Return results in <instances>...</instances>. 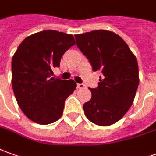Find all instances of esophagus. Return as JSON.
I'll list each match as a JSON object with an SVG mask.
<instances>
[{
    "mask_svg": "<svg viewBox=\"0 0 156 156\" xmlns=\"http://www.w3.org/2000/svg\"><path fill=\"white\" fill-rule=\"evenodd\" d=\"M84 87H85V85L82 84V83H78V84H77V88L82 89V88H84Z\"/></svg>",
    "mask_w": 156,
    "mask_h": 156,
    "instance_id": "1",
    "label": "esophagus"
}]
</instances>
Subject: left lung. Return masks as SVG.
<instances>
[{
    "mask_svg": "<svg viewBox=\"0 0 156 156\" xmlns=\"http://www.w3.org/2000/svg\"><path fill=\"white\" fill-rule=\"evenodd\" d=\"M75 37L93 71L102 73L98 87L89 88L92 98L83 105L85 115L96 125H112L133 103L139 83L137 58L123 39L111 31L92 30Z\"/></svg>",
    "mask_w": 156,
    "mask_h": 156,
    "instance_id": "obj_1",
    "label": "left lung"
}]
</instances>
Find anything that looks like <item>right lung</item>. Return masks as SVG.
I'll return each mask as SVG.
<instances>
[{
	"label": "right lung",
	"instance_id": "right-lung-1",
	"mask_svg": "<svg viewBox=\"0 0 156 156\" xmlns=\"http://www.w3.org/2000/svg\"><path fill=\"white\" fill-rule=\"evenodd\" d=\"M76 44L72 35L44 30L28 36L12 60V86L18 105L30 120L41 125L58 121L64 102L75 91L73 80L51 77L64 53Z\"/></svg>",
	"mask_w": 156,
	"mask_h": 156
}]
</instances>
